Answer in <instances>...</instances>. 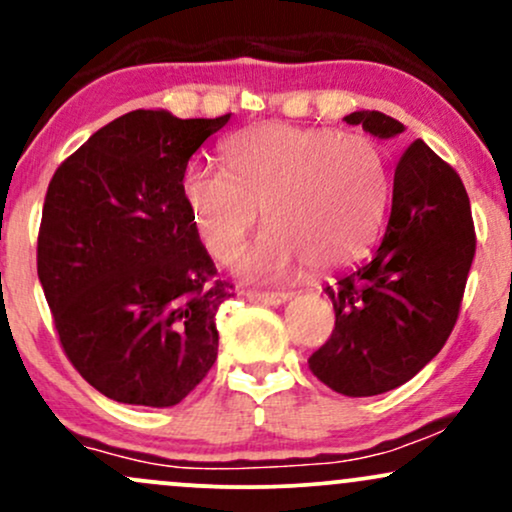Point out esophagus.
I'll use <instances>...</instances> for the list:
<instances>
[{
    "label": "esophagus",
    "instance_id": "1",
    "mask_svg": "<svg viewBox=\"0 0 512 512\" xmlns=\"http://www.w3.org/2000/svg\"><path fill=\"white\" fill-rule=\"evenodd\" d=\"M248 298L264 305H281L291 298L289 291H248Z\"/></svg>",
    "mask_w": 512,
    "mask_h": 512
}]
</instances>
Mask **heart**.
I'll list each match as a JSON object with an SVG mask.
<instances>
[{
    "label": "heart",
    "instance_id": "heart-1",
    "mask_svg": "<svg viewBox=\"0 0 512 512\" xmlns=\"http://www.w3.org/2000/svg\"><path fill=\"white\" fill-rule=\"evenodd\" d=\"M226 166L195 158L180 192L209 255L231 262L262 219L267 231L240 257L250 281L354 262L383 221L390 195L385 151L366 134L264 122L223 142Z\"/></svg>",
    "mask_w": 512,
    "mask_h": 512
}]
</instances>
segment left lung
Returning a JSON list of instances; mask_svg holds the SVG:
<instances>
[{
	"label": "left lung",
	"instance_id": "obj_1",
	"mask_svg": "<svg viewBox=\"0 0 512 512\" xmlns=\"http://www.w3.org/2000/svg\"><path fill=\"white\" fill-rule=\"evenodd\" d=\"M373 137L404 132L378 110L344 117ZM477 236L460 175L416 139L395 168L390 216L366 262L325 293L334 330L308 366L346 397L383 395L404 385L448 342L472 267Z\"/></svg>",
	"mask_w": 512,
	"mask_h": 512
}]
</instances>
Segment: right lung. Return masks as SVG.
I'll list each match as a JSON object with an SVG mask.
<instances>
[{
	"instance_id": "right-lung-1",
	"label": "right lung",
	"mask_w": 512,
	"mask_h": 512,
	"mask_svg": "<svg viewBox=\"0 0 512 512\" xmlns=\"http://www.w3.org/2000/svg\"><path fill=\"white\" fill-rule=\"evenodd\" d=\"M228 120L132 110L52 175L38 279L64 354L115 402L173 407L214 366L233 286L216 276L180 178Z\"/></svg>"
}]
</instances>
